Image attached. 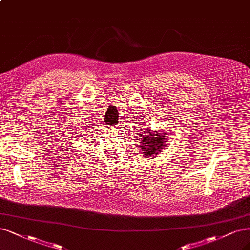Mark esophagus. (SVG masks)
<instances>
[{
	"instance_id": "obj_1",
	"label": "esophagus",
	"mask_w": 250,
	"mask_h": 250,
	"mask_svg": "<svg viewBox=\"0 0 250 250\" xmlns=\"http://www.w3.org/2000/svg\"><path fill=\"white\" fill-rule=\"evenodd\" d=\"M120 129H121V125L118 124V125H116L114 127H111V131H113V132H119ZM121 130H122V129H121Z\"/></svg>"
}]
</instances>
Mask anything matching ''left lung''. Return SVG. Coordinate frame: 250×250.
<instances>
[{
	"instance_id": "left-lung-1",
	"label": "left lung",
	"mask_w": 250,
	"mask_h": 250,
	"mask_svg": "<svg viewBox=\"0 0 250 250\" xmlns=\"http://www.w3.org/2000/svg\"><path fill=\"white\" fill-rule=\"evenodd\" d=\"M140 140L144 157L154 158L165 148L167 141V134L162 131H151L150 129H147Z\"/></svg>"
}]
</instances>
